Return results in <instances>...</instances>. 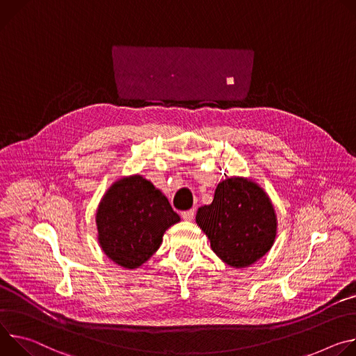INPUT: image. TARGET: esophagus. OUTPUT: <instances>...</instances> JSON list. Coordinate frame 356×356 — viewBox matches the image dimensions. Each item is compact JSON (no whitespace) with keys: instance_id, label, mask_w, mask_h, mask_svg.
<instances>
[{"instance_id":"esophagus-1","label":"esophagus","mask_w":356,"mask_h":356,"mask_svg":"<svg viewBox=\"0 0 356 356\" xmlns=\"http://www.w3.org/2000/svg\"><path fill=\"white\" fill-rule=\"evenodd\" d=\"M181 216H182V219H184V220L191 222V220H193V218H195V209L185 211V212H182V213H181Z\"/></svg>"}]
</instances>
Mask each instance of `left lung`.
<instances>
[{"label": "left lung", "instance_id": "1", "mask_svg": "<svg viewBox=\"0 0 356 356\" xmlns=\"http://www.w3.org/2000/svg\"><path fill=\"white\" fill-rule=\"evenodd\" d=\"M196 223L208 236L216 256L236 268L261 259L277 233V218L268 195L242 177L218 184L212 204L196 212Z\"/></svg>", "mask_w": 356, "mask_h": 356}]
</instances>
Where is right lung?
I'll list each match as a JSON object with an SVG mask.
<instances>
[{
  "label": "right lung",
  "mask_w": 356,
  "mask_h": 356,
  "mask_svg": "<svg viewBox=\"0 0 356 356\" xmlns=\"http://www.w3.org/2000/svg\"><path fill=\"white\" fill-rule=\"evenodd\" d=\"M179 220L160 189L141 175H130L115 181L102 198L96 212L97 241L115 264L137 268Z\"/></svg>",
  "instance_id": "obj_1"
}]
</instances>
